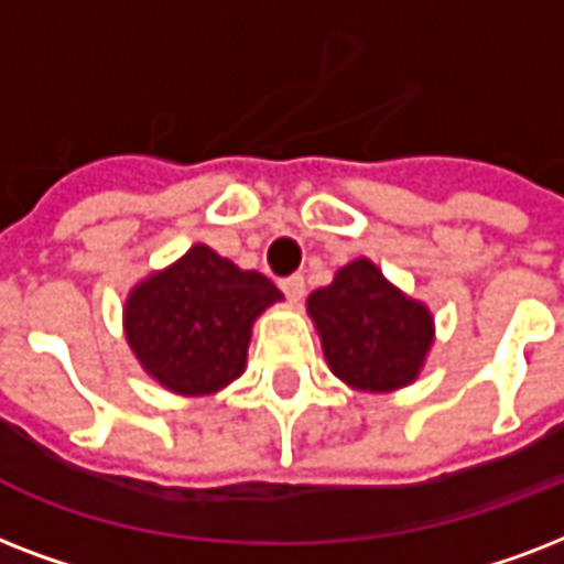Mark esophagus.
Returning a JSON list of instances; mask_svg holds the SVG:
<instances>
[{
    "label": "esophagus",
    "mask_w": 564,
    "mask_h": 564,
    "mask_svg": "<svg viewBox=\"0 0 564 564\" xmlns=\"http://www.w3.org/2000/svg\"><path fill=\"white\" fill-rule=\"evenodd\" d=\"M279 285H282V291H285V296H288V300H291V303H300V300H303V294H305V279L300 276V273H294V276L282 279Z\"/></svg>",
    "instance_id": "34e87169"
}]
</instances>
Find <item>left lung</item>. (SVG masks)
Segmentation results:
<instances>
[{"label":"left lung","instance_id":"left-lung-1","mask_svg":"<svg viewBox=\"0 0 564 564\" xmlns=\"http://www.w3.org/2000/svg\"><path fill=\"white\" fill-rule=\"evenodd\" d=\"M305 308L335 377L356 391L388 394L412 386L432 347L430 308L405 296L370 259L344 264Z\"/></svg>","mask_w":564,"mask_h":564}]
</instances>
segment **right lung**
<instances>
[{"label": "right lung", "instance_id": "add662e5", "mask_svg": "<svg viewBox=\"0 0 564 564\" xmlns=\"http://www.w3.org/2000/svg\"><path fill=\"white\" fill-rule=\"evenodd\" d=\"M279 300L282 291L268 276L194 243L132 288L123 308L126 341L173 394H217L243 373L252 323Z\"/></svg>", "mask_w": 564, "mask_h": 564}]
</instances>
